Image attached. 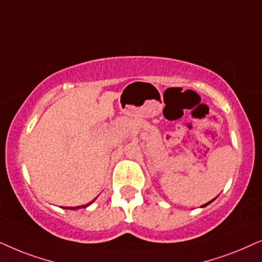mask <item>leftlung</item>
<instances>
[{
	"instance_id": "8db88e82",
	"label": "left lung",
	"mask_w": 262,
	"mask_h": 262,
	"mask_svg": "<svg viewBox=\"0 0 262 262\" xmlns=\"http://www.w3.org/2000/svg\"><path fill=\"white\" fill-rule=\"evenodd\" d=\"M214 199H215V198H214ZM214 199H213V200H214ZM213 200H211V201H210V202H207V204H205V205H202V207H205V206H207V205H208V204H211V202H212V201H213Z\"/></svg>"
}]
</instances>
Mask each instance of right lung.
<instances>
[{"label": "right lung", "instance_id": "obj_1", "mask_svg": "<svg viewBox=\"0 0 262 262\" xmlns=\"http://www.w3.org/2000/svg\"><path fill=\"white\" fill-rule=\"evenodd\" d=\"M93 201H91V202H89V204H86V205H82V206H76V207H66L67 208V210H78V208H85V207H87V206H90L91 204H92Z\"/></svg>", "mask_w": 262, "mask_h": 262}]
</instances>
